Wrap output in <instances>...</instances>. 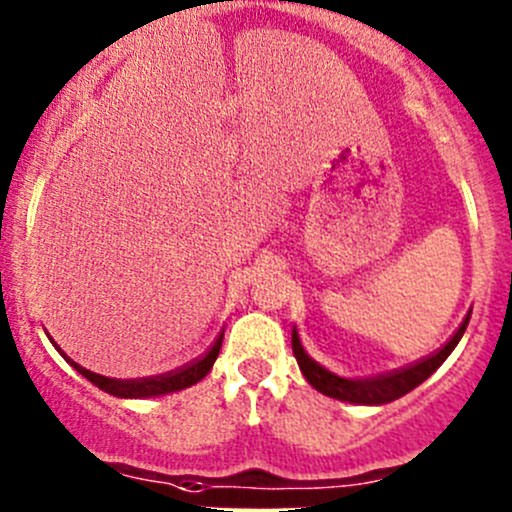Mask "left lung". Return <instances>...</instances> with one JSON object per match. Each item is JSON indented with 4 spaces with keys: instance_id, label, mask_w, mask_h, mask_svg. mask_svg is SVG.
Instances as JSON below:
<instances>
[{
    "instance_id": "8db88e82",
    "label": "left lung",
    "mask_w": 512,
    "mask_h": 512,
    "mask_svg": "<svg viewBox=\"0 0 512 512\" xmlns=\"http://www.w3.org/2000/svg\"><path fill=\"white\" fill-rule=\"evenodd\" d=\"M468 322H471V312L466 314L463 324L458 327V332L448 339V344L443 349H438L436 354H431L428 359L416 361V364L406 366V369L391 371V374L371 376V379H344V376L332 374L329 369H324L322 364L312 359L307 352H304L302 342H299L297 329H292V352L294 359H297L299 369H302L304 379L324 396H332V399L349 401V404L359 406H381L389 404V401L401 399L404 394L414 391L418 384L428 379L443 361L448 359V354L456 349V344L461 342L463 332H466Z\"/></svg>"
}]
</instances>
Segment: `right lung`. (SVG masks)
I'll return each mask as SVG.
<instances>
[{"label": "right lung", "instance_id": "1", "mask_svg": "<svg viewBox=\"0 0 512 512\" xmlns=\"http://www.w3.org/2000/svg\"><path fill=\"white\" fill-rule=\"evenodd\" d=\"M220 347H223V334H220V337L215 339L213 347L200 356V359H195L193 364L183 366V369H178V371H168V374L148 376V379H108V376L94 374V371L84 369V366L76 364L74 359H69V356L61 352L59 347L56 349H59V354L64 356V359L69 361V364L74 366L81 376H86L91 384L98 386L101 391H106V394L118 396V399H151V396H165V394H173V391L188 389V386L198 384L200 379H205V376H208V371L213 369L215 359H218Z\"/></svg>", "mask_w": 512, "mask_h": 512}]
</instances>
